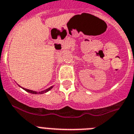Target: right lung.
Returning <instances> with one entry per match:
<instances>
[{"label":"right lung","mask_w":134,"mask_h":134,"mask_svg":"<svg viewBox=\"0 0 134 134\" xmlns=\"http://www.w3.org/2000/svg\"><path fill=\"white\" fill-rule=\"evenodd\" d=\"M52 88H53V86H51V87H50V88H48V89L45 90H43V91H41V92H35V91H33V90H28V89H26V88H23V89L25 90V91L28 92H30V93H32V94H44V93H46V92H47L48 91H49L50 90H51Z\"/></svg>","instance_id":"right-lung-1"}]
</instances>
